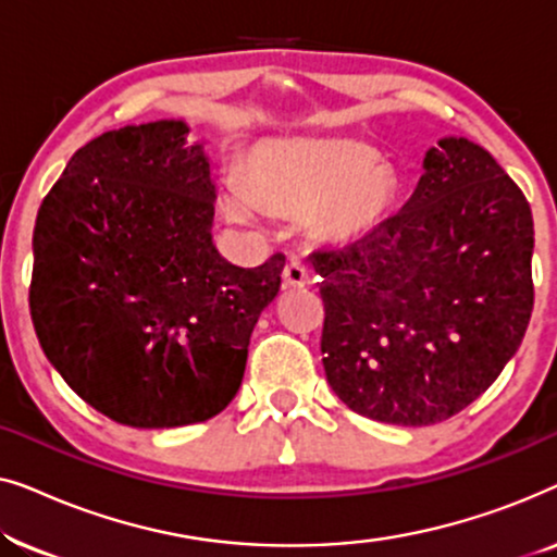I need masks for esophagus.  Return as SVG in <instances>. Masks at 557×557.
<instances>
[{"instance_id": "obj_1", "label": "esophagus", "mask_w": 557, "mask_h": 557, "mask_svg": "<svg viewBox=\"0 0 557 557\" xmlns=\"http://www.w3.org/2000/svg\"><path fill=\"white\" fill-rule=\"evenodd\" d=\"M309 284V265L301 261V258H292L284 269V286L296 288Z\"/></svg>"}]
</instances>
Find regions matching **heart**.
Returning <instances> with one entry per match:
<instances>
[{
	"mask_svg": "<svg viewBox=\"0 0 557 557\" xmlns=\"http://www.w3.org/2000/svg\"><path fill=\"white\" fill-rule=\"evenodd\" d=\"M250 190L240 177L225 180L227 220L250 225L273 210L317 208L314 220L334 238L364 233L385 215L398 193L393 170L368 144L352 139L271 144L250 159Z\"/></svg>",
	"mask_w": 557,
	"mask_h": 557,
	"instance_id": "obj_1",
	"label": "heart"
}]
</instances>
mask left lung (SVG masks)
I'll return each instance as SVG.
<instances>
[{
	"label": "left lung",
	"mask_w": 557,
	"mask_h": 557,
	"mask_svg": "<svg viewBox=\"0 0 557 557\" xmlns=\"http://www.w3.org/2000/svg\"><path fill=\"white\" fill-rule=\"evenodd\" d=\"M530 202L490 151L446 136L410 200L362 238L311 253L326 383L355 413L431 425L474 403L522 345Z\"/></svg>",
	"instance_id": "8db88e82"
}]
</instances>
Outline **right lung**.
Returning <instances> with one entry per match:
<instances>
[{"label":"right lung","mask_w":557,"mask_h":557,"mask_svg":"<svg viewBox=\"0 0 557 557\" xmlns=\"http://www.w3.org/2000/svg\"><path fill=\"white\" fill-rule=\"evenodd\" d=\"M185 121L106 132L40 205L29 314L60 377L134 429L218 416L238 393L286 258L240 269L212 243L215 182Z\"/></svg>","instance_id":"add662e5"}]
</instances>
